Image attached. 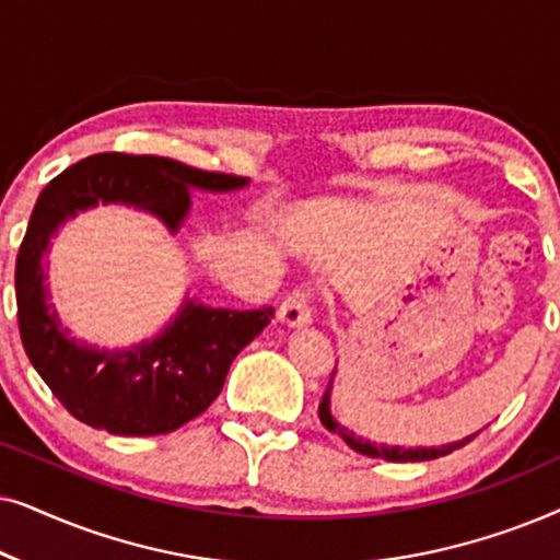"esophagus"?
Listing matches in <instances>:
<instances>
[{
  "mask_svg": "<svg viewBox=\"0 0 560 560\" xmlns=\"http://www.w3.org/2000/svg\"><path fill=\"white\" fill-rule=\"evenodd\" d=\"M278 320L285 326H303L311 320V293L305 288H298L282 301L278 311Z\"/></svg>",
  "mask_w": 560,
  "mask_h": 560,
  "instance_id": "esophagus-1",
  "label": "esophagus"
}]
</instances>
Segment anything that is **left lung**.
Segmentation results:
<instances>
[{"label": "left lung", "mask_w": 560, "mask_h": 560, "mask_svg": "<svg viewBox=\"0 0 560 560\" xmlns=\"http://www.w3.org/2000/svg\"><path fill=\"white\" fill-rule=\"evenodd\" d=\"M318 418L320 423H324L328 431L341 435L343 441L349 443L351 448L359 451V454L364 456H374V458H385V462H400V464H408V462H431V458H439V456H446L451 451L466 446V443L474 441V435L469 439H462L456 443H448V446H441V448H400V446H385V443H370V441H362L359 435H354L349 431V428H343L341 423H336L331 418V412H328V389L320 397V405H318Z\"/></svg>", "instance_id": "1"}]
</instances>
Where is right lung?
Here are the masks:
<instances>
[{
	"label": "right lung",
	"instance_id": "1",
	"mask_svg": "<svg viewBox=\"0 0 560 560\" xmlns=\"http://www.w3.org/2000/svg\"><path fill=\"white\" fill-rule=\"evenodd\" d=\"M247 178L198 171L171 158L102 152L56 175L37 198L14 267L22 347L37 374L75 420L114 435L178 431L209 408L234 357L270 324L275 311L186 303L158 339L127 351H98L68 339L43 285L50 236L75 211L129 203L175 232L188 213V188L232 190Z\"/></svg>",
	"mask_w": 560,
	"mask_h": 560
}]
</instances>
